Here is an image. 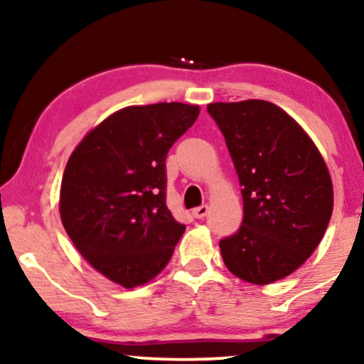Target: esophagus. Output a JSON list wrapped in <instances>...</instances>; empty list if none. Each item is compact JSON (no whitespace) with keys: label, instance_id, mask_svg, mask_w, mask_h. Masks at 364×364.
I'll return each instance as SVG.
<instances>
[{"label":"esophagus","instance_id":"esophagus-1","mask_svg":"<svg viewBox=\"0 0 364 364\" xmlns=\"http://www.w3.org/2000/svg\"><path fill=\"white\" fill-rule=\"evenodd\" d=\"M207 212H208L207 205H200V207H196V208H193V210H191V215H193L195 219H203V217L207 215Z\"/></svg>","mask_w":364,"mask_h":364}]
</instances>
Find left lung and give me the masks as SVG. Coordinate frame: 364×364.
<instances>
[{"label": "left lung", "instance_id": "1", "mask_svg": "<svg viewBox=\"0 0 364 364\" xmlns=\"http://www.w3.org/2000/svg\"><path fill=\"white\" fill-rule=\"evenodd\" d=\"M243 195V223L219 243L229 272L267 286L298 270L320 245L333 186L320 150L298 121L260 99L212 102Z\"/></svg>", "mask_w": 364, "mask_h": 364}]
</instances>
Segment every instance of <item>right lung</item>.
<instances>
[{"label":"right lung","instance_id":"add662e5","mask_svg":"<svg viewBox=\"0 0 364 364\" xmlns=\"http://www.w3.org/2000/svg\"><path fill=\"white\" fill-rule=\"evenodd\" d=\"M198 114L183 102L123 107L66 162L61 223L82 257L124 289L161 274L185 232L166 205V157Z\"/></svg>","mask_w":364,"mask_h":364}]
</instances>
